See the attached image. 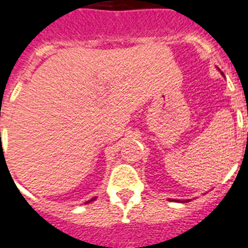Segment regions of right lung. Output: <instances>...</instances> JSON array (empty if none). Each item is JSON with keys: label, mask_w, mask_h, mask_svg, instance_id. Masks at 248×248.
I'll return each instance as SVG.
<instances>
[{"label": "right lung", "mask_w": 248, "mask_h": 248, "mask_svg": "<svg viewBox=\"0 0 248 248\" xmlns=\"http://www.w3.org/2000/svg\"><path fill=\"white\" fill-rule=\"evenodd\" d=\"M93 200H94V199H92V200H90V201H93ZM90 201H88V202H90Z\"/></svg>", "instance_id": "obj_1"}]
</instances>
